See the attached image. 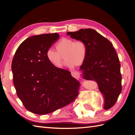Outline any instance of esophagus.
<instances>
[{"label": "esophagus", "mask_w": 135, "mask_h": 135, "mask_svg": "<svg viewBox=\"0 0 135 135\" xmlns=\"http://www.w3.org/2000/svg\"><path fill=\"white\" fill-rule=\"evenodd\" d=\"M71 75L76 79H79L80 78V73L79 72H77V71H73V72L71 73Z\"/></svg>", "instance_id": "1"}]
</instances>
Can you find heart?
Wrapping results in <instances>:
<instances>
[{
    "mask_svg": "<svg viewBox=\"0 0 135 135\" xmlns=\"http://www.w3.org/2000/svg\"><path fill=\"white\" fill-rule=\"evenodd\" d=\"M55 47L57 51L49 49L46 51V56L50 63L59 68L62 67V56L65 59V65L73 68L75 65L82 64L87 56V46L82 41H75L63 38L57 43Z\"/></svg>",
    "mask_w": 135,
    "mask_h": 135,
    "instance_id": "1",
    "label": "heart"
}]
</instances>
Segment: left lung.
<instances>
[{
  "label": "left lung",
  "mask_w": 135,
  "mask_h": 135,
  "mask_svg": "<svg viewBox=\"0 0 135 135\" xmlns=\"http://www.w3.org/2000/svg\"><path fill=\"white\" fill-rule=\"evenodd\" d=\"M67 34L86 45L87 56L80 67L82 77L97 83L104 99V108L106 110L111 108L122 91L121 64L113 44L90 28L68 32Z\"/></svg>",
  "instance_id": "1"
}]
</instances>
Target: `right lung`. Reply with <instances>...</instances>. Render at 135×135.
Here are the masks:
<instances>
[{"mask_svg": "<svg viewBox=\"0 0 135 135\" xmlns=\"http://www.w3.org/2000/svg\"><path fill=\"white\" fill-rule=\"evenodd\" d=\"M57 33L30 36L17 49L11 70L17 96L27 110L44 115L65 107L78 95L79 82L54 67L46 53L58 41Z\"/></svg>", "mask_w": 135, "mask_h": 135, "instance_id": "right-lung-1", "label": "right lung"}]
</instances>
